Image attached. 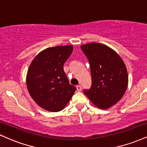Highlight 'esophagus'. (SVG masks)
I'll list each match as a JSON object with an SVG mask.
<instances>
[{
    "label": "esophagus",
    "mask_w": 147,
    "mask_h": 147,
    "mask_svg": "<svg viewBox=\"0 0 147 147\" xmlns=\"http://www.w3.org/2000/svg\"><path fill=\"white\" fill-rule=\"evenodd\" d=\"M77 91H81L82 90V86L80 85H77Z\"/></svg>",
    "instance_id": "34e87169"
}]
</instances>
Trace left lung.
Wrapping results in <instances>:
<instances>
[{"label": "left lung", "mask_w": 147, "mask_h": 147, "mask_svg": "<svg viewBox=\"0 0 147 147\" xmlns=\"http://www.w3.org/2000/svg\"><path fill=\"white\" fill-rule=\"evenodd\" d=\"M90 67L92 84L84 92L96 106L109 109L124 95L128 86L126 65L113 50L99 43L81 46Z\"/></svg>", "instance_id": "left-lung-1"}]
</instances>
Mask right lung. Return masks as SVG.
Returning <instances> with one entry per match:
<instances>
[{
  "label": "right lung",
  "instance_id": "right-lung-1",
  "mask_svg": "<svg viewBox=\"0 0 147 147\" xmlns=\"http://www.w3.org/2000/svg\"><path fill=\"white\" fill-rule=\"evenodd\" d=\"M72 50V45L47 48L30 64L26 79L28 90L34 102L45 110L61 111L77 89L69 83L63 70Z\"/></svg>",
  "mask_w": 147,
  "mask_h": 147
}]
</instances>
